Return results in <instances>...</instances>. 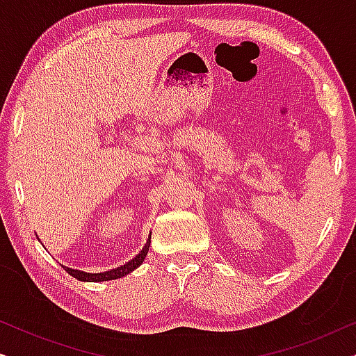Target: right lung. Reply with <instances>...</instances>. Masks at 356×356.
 <instances>
[{"mask_svg": "<svg viewBox=\"0 0 356 356\" xmlns=\"http://www.w3.org/2000/svg\"><path fill=\"white\" fill-rule=\"evenodd\" d=\"M149 246H150V238L147 240V243H145V246L143 248V251H140L139 254L134 257V259H131L129 262H126L124 266L116 267V269H111V270H106V272H100V274H89V272L71 269V267H65V270L70 275L74 277V279L82 280V282H105V280L121 279V277L131 274V272H133L134 269H138V267L143 264L144 259H145V256H147V252H149Z\"/></svg>", "mask_w": 356, "mask_h": 356, "instance_id": "add662e5", "label": "right lung"}]
</instances>
